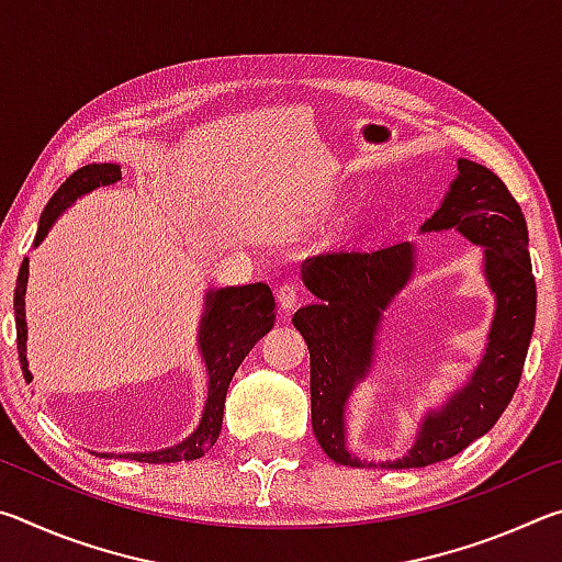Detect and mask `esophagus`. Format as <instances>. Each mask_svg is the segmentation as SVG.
Returning a JSON list of instances; mask_svg holds the SVG:
<instances>
[{
  "label": "esophagus",
  "mask_w": 562,
  "mask_h": 562,
  "mask_svg": "<svg viewBox=\"0 0 562 562\" xmlns=\"http://www.w3.org/2000/svg\"><path fill=\"white\" fill-rule=\"evenodd\" d=\"M278 302H280V307H282L284 312L294 310V304L300 302V288H297V284H292V282H288V284H280V290H278Z\"/></svg>",
  "instance_id": "obj_1"
}]
</instances>
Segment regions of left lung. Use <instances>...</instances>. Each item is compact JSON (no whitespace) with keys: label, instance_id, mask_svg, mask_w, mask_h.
<instances>
[{"label":"left lung","instance_id":"1","mask_svg":"<svg viewBox=\"0 0 562 562\" xmlns=\"http://www.w3.org/2000/svg\"><path fill=\"white\" fill-rule=\"evenodd\" d=\"M459 231L483 247V274L496 294L486 355L449 402L424 416L416 441L396 461H361L347 449L345 412L355 386L374 364L382 315L414 274V243L339 250L304 260L302 280L317 302L294 312L292 325L310 349L312 431L341 465L422 469L451 459L506 412L516 394L536 325V280L528 227L516 198L486 166L459 158V176L422 233Z\"/></svg>","mask_w":562,"mask_h":562}]
</instances>
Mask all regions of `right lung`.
<instances>
[{
  "instance_id": "obj_1",
  "label": "right lung",
  "mask_w": 562,
  "mask_h": 562,
  "mask_svg": "<svg viewBox=\"0 0 562 562\" xmlns=\"http://www.w3.org/2000/svg\"><path fill=\"white\" fill-rule=\"evenodd\" d=\"M121 180V168L116 164H91L64 180L61 188L46 203L40 217V231L34 237V247L40 245L46 233L52 231L56 217L81 195L91 193L101 186H111ZM26 280H30V260L24 258L19 268L16 290H14V319H16V351L22 361V374L26 382H32L30 361H26V319H24V294ZM274 325V297L272 290L265 282L243 284V288H223L205 294V315L198 329V345L207 372V398L203 408V418L198 429L170 449L148 451V453H97L109 459H128L144 463H176L201 459L213 449L223 429V408L227 386L233 382V374L243 359L250 355V349L268 335Z\"/></svg>"
}]
</instances>
